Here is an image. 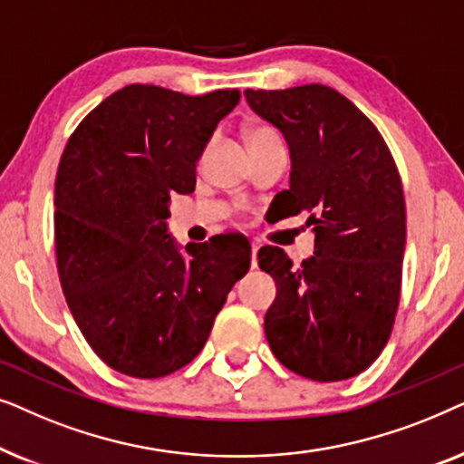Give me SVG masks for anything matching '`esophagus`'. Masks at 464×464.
<instances>
[{"label": "esophagus", "mask_w": 464, "mask_h": 464, "mask_svg": "<svg viewBox=\"0 0 464 464\" xmlns=\"http://www.w3.org/2000/svg\"><path fill=\"white\" fill-rule=\"evenodd\" d=\"M257 251H259V243L253 240L251 243V268H257Z\"/></svg>", "instance_id": "obj_1"}]
</instances>
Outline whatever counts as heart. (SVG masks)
<instances>
[{"label": "heart", "mask_w": 464, "mask_h": 464, "mask_svg": "<svg viewBox=\"0 0 464 464\" xmlns=\"http://www.w3.org/2000/svg\"><path fill=\"white\" fill-rule=\"evenodd\" d=\"M272 135H276V132L268 129V126H253V129L246 130V141L257 143V141H262V139H268Z\"/></svg>", "instance_id": "obj_1"}]
</instances>
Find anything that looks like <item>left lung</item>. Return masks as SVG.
Wrapping results in <instances>:
<instances>
[{
	"instance_id": "obj_1",
	"label": "left lung",
	"mask_w": 464,
	"mask_h": 464,
	"mask_svg": "<svg viewBox=\"0 0 464 464\" xmlns=\"http://www.w3.org/2000/svg\"><path fill=\"white\" fill-rule=\"evenodd\" d=\"M245 97L289 143V189L278 194L287 215L306 211L314 224L316 251L300 268L281 246L257 253L276 283L266 340L297 376L353 378L382 353L401 295L405 200L397 164L372 120L334 88H246Z\"/></svg>"
}]
</instances>
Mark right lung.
Here are the masks:
<instances>
[{
    "label": "right lung",
    "mask_w": 464,
    "mask_h": 464,
    "mask_svg": "<svg viewBox=\"0 0 464 464\" xmlns=\"http://www.w3.org/2000/svg\"><path fill=\"white\" fill-rule=\"evenodd\" d=\"M237 88L189 97L130 84L78 124L54 183L56 268L67 306L97 357L132 378H162L202 351L251 266L232 234L177 249L169 200L196 186V162Z\"/></svg>",
    "instance_id": "add662e5"
}]
</instances>
